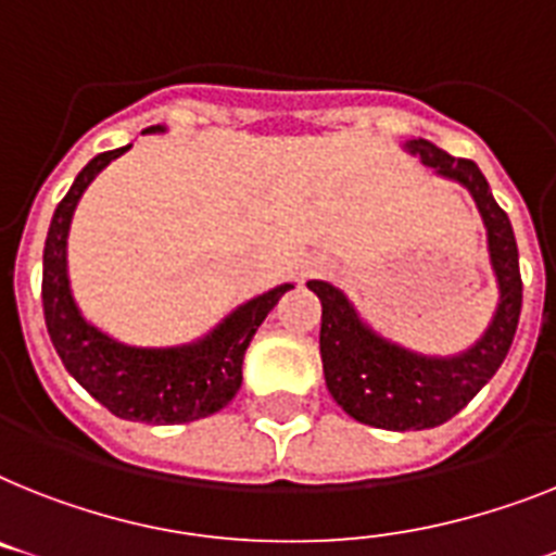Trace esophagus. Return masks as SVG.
Wrapping results in <instances>:
<instances>
[{"instance_id": "34e87169", "label": "esophagus", "mask_w": 556, "mask_h": 556, "mask_svg": "<svg viewBox=\"0 0 556 556\" xmlns=\"http://www.w3.org/2000/svg\"><path fill=\"white\" fill-rule=\"evenodd\" d=\"M320 267V264H318V261H315V267H309V273H312V269H318Z\"/></svg>"}]
</instances>
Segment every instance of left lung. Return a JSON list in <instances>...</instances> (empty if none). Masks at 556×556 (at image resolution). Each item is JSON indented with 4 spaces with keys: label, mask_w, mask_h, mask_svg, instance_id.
Here are the masks:
<instances>
[{
    "label": "left lung",
    "mask_w": 556,
    "mask_h": 556,
    "mask_svg": "<svg viewBox=\"0 0 556 556\" xmlns=\"http://www.w3.org/2000/svg\"><path fill=\"white\" fill-rule=\"evenodd\" d=\"M403 147L420 155L438 176L460 181L483 215L500 289L497 309L483 338L460 355H417L366 327L338 287L327 281H309L306 287L320 298L324 309L320 361L334 403L357 424L389 432H420L452 420L506 361L520 320L522 278L515 229L494 201L480 167L469 159H454L426 139H409Z\"/></svg>",
    "instance_id": "obj_1"
}]
</instances>
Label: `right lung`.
Listing matches in <instances>:
<instances>
[{
	"mask_svg": "<svg viewBox=\"0 0 556 556\" xmlns=\"http://www.w3.org/2000/svg\"><path fill=\"white\" fill-rule=\"evenodd\" d=\"M144 132H164V127L155 124ZM127 150L130 144L96 155L76 176L67 195L59 201L45 241V261H41L45 324L64 369L104 409L139 424H192L215 415L236 397L252 334L258 332L264 318L281 301L283 292L292 289V283H281L264 295L252 298L236 312H229L213 332L185 346H167V350L127 346L104 334L102 329H96L93 324H87L73 301L71 278H67V232L81 192L113 159Z\"/></svg>",
	"mask_w": 556,
	"mask_h": 556,
	"instance_id": "1",
	"label": "right lung"
}]
</instances>
